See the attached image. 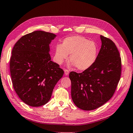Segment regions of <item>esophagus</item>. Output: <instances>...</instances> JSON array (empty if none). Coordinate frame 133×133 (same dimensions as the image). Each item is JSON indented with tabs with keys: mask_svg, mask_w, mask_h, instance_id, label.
Wrapping results in <instances>:
<instances>
[{
	"mask_svg": "<svg viewBox=\"0 0 133 133\" xmlns=\"http://www.w3.org/2000/svg\"><path fill=\"white\" fill-rule=\"evenodd\" d=\"M64 74L66 75V76H68L69 74V70H64Z\"/></svg>",
	"mask_w": 133,
	"mask_h": 133,
	"instance_id": "1",
	"label": "esophagus"
}]
</instances>
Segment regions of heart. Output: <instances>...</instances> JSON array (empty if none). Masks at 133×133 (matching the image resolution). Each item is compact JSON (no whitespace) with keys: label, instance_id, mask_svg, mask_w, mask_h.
Listing matches in <instances>:
<instances>
[{"label":"heart","instance_id":"obj_1","mask_svg":"<svg viewBox=\"0 0 133 133\" xmlns=\"http://www.w3.org/2000/svg\"><path fill=\"white\" fill-rule=\"evenodd\" d=\"M98 48L96 43L82 36H72L64 39L62 45H56L54 59L56 63L63 64L70 56V61L78 70H87L95 62Z\"/></svg>","mask_w":133,"mask_h":133}]
</instances>
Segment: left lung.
Returning <instances> with one entry per match:
<instances>
[{"label":"left lung","mask_w":133,"mask_h":133,"mask_svg":"<svg viewBox=\"0 0 133 133\" xmlns=\"http://www.w3.org/2000/svg\"><path fill=\"white\" fill-rule=\"evenodd\" d=\"M101 48L94 64L83 73L71 71V95L77 107L84 110L99 108L112 97L121 75V58L112 40L100 36Z\"/></svg>","instance_id":"8db88e82"}]
</instances>
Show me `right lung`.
Instances as JSON below:
<instances>
[{
    "mask_svg": "<svg viewBox=\"0 0 133 133\" xmlns=\"http://www.w3.org/2000/svg\"><path fill=\"white\" fill-rule=\"evenodd\" d=\"M56 37L52 33L34 31L21 37L12 50L10 69L13 87L21 100L31 107L49 102L63 76L49 54L50 44Z\"/></svg>",
    "mask_w": 133,
    "mask_h": 133,
    "instance_id": "1",
    "label": "right lung"
}]
</instances>
